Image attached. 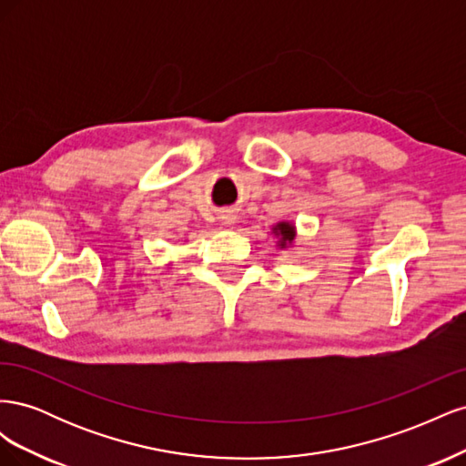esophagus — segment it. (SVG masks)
I'll use <instances>...</instances> for the list:
<instances>
[{
	"instance_id": "obj_1",
	"label": "esophagus",
	"mask_w": 466,
	"mask_h": 466,
	"mask_svg": "<svg viewBox=\"0 0 466 466\" xmlns=\"http://www.w3.org/2000/svg\"><path fill=\"white\" fill-rule=\"evenodd\" d=\"M225 219H228L225 223H233V218H225Z\"/></svg>"
}]
</instances>
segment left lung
<instances>
[{
  "mask_svg": "<svg viewBox=\"0 0 466 466\" xmlns=\"http://www.w3.org/2000/svg\"><path fill=\"white\" fill-rule=\"evenodd\" d=\"M274 233L276 235H279V243H281V247H284L286 243H291L293 238H295V231H293V228L289 223H278L276 228H274Z\"/></svg>",
  "mask_w": 466,
  "mask_h": 466,
  "instance_id": "8db88e82",
  "label": "left lung"
}]
</instances>
